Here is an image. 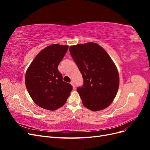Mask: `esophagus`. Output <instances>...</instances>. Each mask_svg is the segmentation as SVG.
<instances>
[{
  "mask_svg": "<svg viewBox=\"0 0 150 150\" xmlns=\"http://www.w3.org/2000/svg\"><path fill=\"white\" fill-rule=\"evenodd\" d=\"M71 84L72 85V88H73V89H76V86H75V84H74V82L73 81H72L71 82Z\"/></svg>",
  "mask_w": 150,
  "mask_h": 150,
  "instance_id": "esophagus-1",
  "label": "esophagus"
}]
</instances>
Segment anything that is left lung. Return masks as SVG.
I'll return each instance as SVG.
<instances>
[{
  "mask_svg": "<svg viewBox=\"0 0 150 150\" xmlns=\"http://www.w3.org/2000/svg\"><path fill=\"white\" fill-rule=\"evenodd\" d=\"M69 51L83 77V86L77 89L83 105L93 111L108 107L120 84L118 71L110 56L91 42L71 46Z\"/></svg>",
  "mask_w": 150,
  "mask_h": 150,
  "instance_id": "obj_1",
  "label": "left lung"
}]
</instances>
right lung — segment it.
<instances>
[{
  "instance_id": "1",
  "label": "right lung",
  "mask_w": 150,
  "mask_h": 150,
  "mask_svg": "<svg viewBox=\"0 0 150 150\" xmlns=\"http://www.w3.org/2000/svg\"><path fill=\"white\" fill-rule=\"evenodd\" d=\"M69 46L51 44L40 51L26 71V88L34 102L54 111L62 107L70 96L72 86L62 81L57 66Z\"/></svg>"
}]
</instances>
